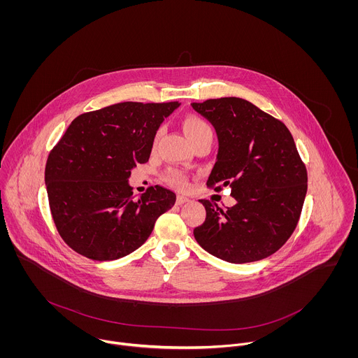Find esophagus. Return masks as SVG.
I'll return each mask as SVG.
<instances>
[{"label":"esophagus","instance_id":"1","mask_svg":"<svg viewBox=\"0 0 358 358\" xmlns=\"http://www.w3.org/2000/svg\"><path fill=\"white\" fill-rule=\"evenodd\" d=\"M187 201H189V199L185 197V196H178V197H176V204L178 205L185 204V203H187Z\"/></svg>","mask_w":358,"mask_h":358}]
</instances>
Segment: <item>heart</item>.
Instances as JSON below:
<instances>
[{
	"label": "heart",
	"instance_id": "heart-1",
	"mask_svg": "<svg viewBox=\"0 0 358 358\" xmlns=\"http://www.w3.org/2000/svg\"><path fill=\"white\" fill-rule=\"evenodd\" d=\"M183 129H185V132H186V135H187V138L190 139L192 143H196L199 139H201L205 135L212 134L210 125L205 121L204 118H201L200 115H196V114H189V115L185 117ZM165 180L171 186H175L178 189H186L189 186L187 175H185L183 172H180L178 169H169L165 173Z\"/></svg>",
	"mask_w": 358,
	"mask_h": 358
}]
</instances>
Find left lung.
Listing matches in <instances>:
<instances>
[{
	"label": "left lung",
	"mask_w": 358,
	"mask_h": 358,
	"mask_svg": "<svg viewBox=\"0 0 358 358\" xmlns=\"http://www.w3.org/2000/svg\"><path fill=\"white\" fill-rule=\"evenodd\" d=\"M215 127L216 162L206 186H230L237 204L223 210L200 200L205 222L194 229L197 243L210 255L248 263L278 251L301 217L307 171L284 122L240 98L192 103Z\"/></svg>",
	"instance_id": "8db88e82"
}]
</instances>
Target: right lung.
Here are the masks:
<instances>
[{"label": "right lung", "instance_id": "obj_1", "mask_svg": "<svg viewBox=\"0 0 358 358\" xmlns=\"http://www.w3.org/2000/svg\"><path fill=\"white\" fill-rule=\"evenodd\" d=\"M179 102L115 103L73 120L51 150L45 185L63 241L92 260L129 255L176 194L152 186L134 200L132 168L149 161L157 129Z\"/></svg>", "mask_w": 358, "mask_h": 358}]
</instances>
